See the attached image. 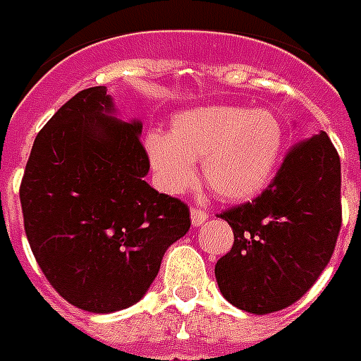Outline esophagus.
Wrapping results in <instances>:
<instances>
[{"label":"esophagus","instance_id":"esophagus-1","mask_svg":"<svg viewBox=\"0 0 361 361\" xmlns=\"http://www.w3.org/2000/svg\"><path fill=\"white\" fill-rule=\"evenodd\" d=\"M209 215L204 212V209L200 208H191V223L192 226H200L202 223H206L208 221Z\"/></svg>","mask_w":361,"mask_h":361}]
</instances>
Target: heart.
Listing matches in <instances>:
<instances>
[{"mask_svg": "<svg viewBox=\"0 0 361 361\" xmlns=\"http://www.w3.org/2000/svg\"><path fill=\"white\" fill-rule=\"evenodd\" d=\"M285 149V127L268 109L209 104L172 118L170 135L149 133L146 152L159 185L180 195L197 181L202 161L206 185L226 202L262 192Z\"/></svg>", "mask_w": 361, "mask_h": 361, "instance_id": "obj_1", "label": "heart"}]
</instances>
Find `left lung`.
<instances>
[{
    "label": "left lung",
    "mask_w": 361,
    "mask_h": 361,
    "mask_svg": "<svg viewBox=\"0 0 361 361\" xmlns=\"http://www.w3.org/2000/svg\"><path fill=\"white\" fill-rule=\"evenodd\" d=\"M231 252L215 264L221 294L268 314L298 302L330 262L341 231V161L324 130L298 142L268 189L226 209Z\"/></svg>",
    "instance_id": "left-lung-1"
}]
</instances>
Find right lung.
I'll list each match as a JSON object with an SVG mask.
<instances>
[{"mask_svg":"<svg viewBox=\"0 0 361 361\" xmlns=\"http://www.w3.org/2000/svg\"><path fill=\"white\" fill-rule=\"evenodd\" d=\"M140 135V121L116 118L106 87H87L42 127L25 164L31 251L59 296L90 313L135 305L191 226L185 204L144 180Z\"/></svg>","mask_w":361,"mask_h":361,"instance_id":"add662e5","label":"right lung"}]
</instances>
